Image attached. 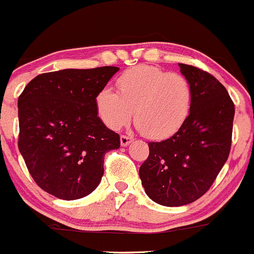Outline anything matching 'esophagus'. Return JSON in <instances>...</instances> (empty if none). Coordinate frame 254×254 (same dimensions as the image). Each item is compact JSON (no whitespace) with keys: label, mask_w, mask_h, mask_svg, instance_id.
I'll list each match as a JSON object with an SVG mask.
<instances>
[{"label":"esophagus","mask_w":254,"mask_h":254,"mask_svg":"<svg viewBox=\"0 0 254 254\" xmlns=\"http://www.w3.org/2000/svg\"><path fill=\"white\" fill-rule=\"evenodd\" d=\"M120 140H121V145L122 146H127L130 142H132L133 138L132 137H127V135H121Z\"/></svg>","instance_id":"obj_1"}]
</instances>
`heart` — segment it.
<instances>
[{
    "mask_svg": "<svg viewBox=\"0 0 254 254\" xmlns=\"http://www.w3.org/2000/svg\"><path fill=\"white\" fill-rule=\"evenodd\" d=\"M193 105L190 80L179 73L149 64L127 69L117 79V91L105 87L95 96L98 116L110 129L119 130L133 117L150 139H167L187 122Z\"/></svg>",
    "mask_w": 254,
    "mask_h": 254,
    "instance_id": "heart-1",
    "label": "heart"
}]
</instances>
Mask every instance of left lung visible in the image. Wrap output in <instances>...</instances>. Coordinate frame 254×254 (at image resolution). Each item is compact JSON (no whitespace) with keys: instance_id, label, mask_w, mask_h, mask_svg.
Instances as JSON below:
<instances>
[{"instance_id":"1","label":"left lung","mask_w":254,"mask_h":254,"mask_svg":"<svg viewBox=\"0 0 254 254\" xmlns=\"http://www.w3.org/2000/svg\"><path fill=\"white\" fill-rule=\"evenodd\" d=\"M193 89L185 126L161 142L149 143L139 177L151 200L165 206L193 203L210 188L229 158L235 105L226 88L208 72L179 64Z\"/></svg>"}]
</instances>
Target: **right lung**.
Instances as JSON below:
<instances>
[{"label": "right lung", "mask_w": 254, "mask_h": 254, "mask_svg": "<svg viewBox=\"0 0 254 254\" xmlns=\"http://www.w3.org/2000/svg\"><path fill=\"white\" fill-rule=\"evenodd\" d=\"M119 67L39 74L18 98V148L36 185L64 200L90 194L104 175V156L120 135L104 125L95 96Z\"/></svg>", "instance_id": "obj_1"}]
</instances>
